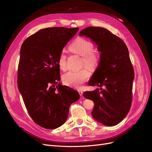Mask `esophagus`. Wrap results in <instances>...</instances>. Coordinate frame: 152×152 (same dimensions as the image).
I'll return each instance as SVG.
<instances>
[{"label":"esophagus","instance_id":"esophagus-1","mask_svg":"<svg viewBox=\"0 0 152 152\" xmlns=\"http://www.w3.org/2000/svg\"><path fill=\"white\" fill-rule=\"evenodd\" d=\"M79 94H80V96H82V94H83V92H82V91H81V90H79Z\"/></svg>","mask_w":152,"mask_h":152}]
</instances>
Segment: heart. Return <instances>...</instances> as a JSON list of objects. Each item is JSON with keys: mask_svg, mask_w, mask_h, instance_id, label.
Returning a JSON list of instances; mask_svg holds the SVG:
<instances>
[{"mask_svg": "<svg viewBox=\"0 0 152 152\" xmlns=\"http://www.w3.org/2000/svg\"><path fill=\"white\" fill-rule=\"evenodd\" d=\"M69 49L73 53L82 56L84 65L89 70H94L98 63L97 54L93 51L94 45L91 41L84 38H77L71 44ZM58 65L59 69L64 70L66 67V57L64 52L59 54L58 58ZM90 73L86 68L79 71H68L62 75L64 84L74 88H80L82 84L88 80Z\"/></svg>", "mask_w": 152, "mask_h": 152, "instance_id": "1", "label": "heart"}]
</instances>
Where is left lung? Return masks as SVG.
Wrapping results in <instances>:
<instances>
[{"mask_svg": "<svg viewBox=\"0 0 152 152\" xmlns=\"http://www.w3.org/2000/svg\"><path fill=\"white\" fill-rule=\"evenodd\" d=\"M79 35L90 38L98 45L100 60L89 85L100 89L86 91L84 96L93 101L92 116L107 126H115L126 117L131 108L134 72L124 41L107 29L89 26Z\"/></svg>", "mask_w": 152, "mask_h": 152, "instance_id": "1", "label": "left lung"}]
</instances>
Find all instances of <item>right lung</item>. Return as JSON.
Returning <instances> with one entry per match:
<instances>
[{"mask_svg": "<svg viewBox=\"0 0 152 152\" xmlns=\"http://www.w3.org/2000/svg\"><path fill=\"white\" fill-rule=\"evenodd\" d=\"M79 28L53 27L40 30L23 43L18 65V86L33 121L54 129L66 121L70 105L78 92L61 85L58 58Z\"/></svg>", "mask_w": 152, "mask_h": 152, "instance_id": "right-lung-1", "label": "right lung"}]
</instances>
